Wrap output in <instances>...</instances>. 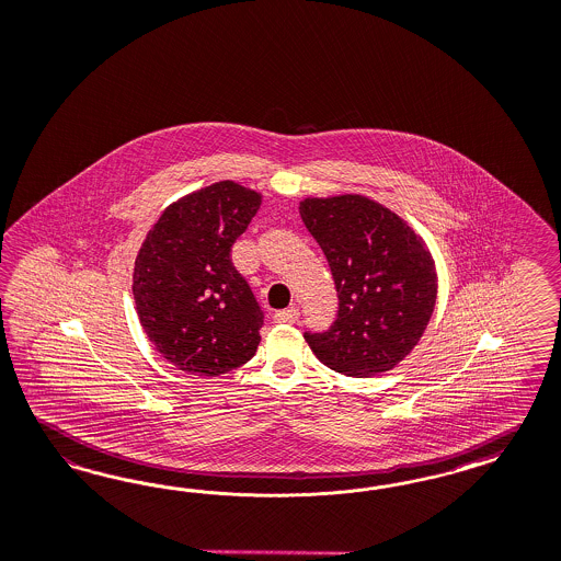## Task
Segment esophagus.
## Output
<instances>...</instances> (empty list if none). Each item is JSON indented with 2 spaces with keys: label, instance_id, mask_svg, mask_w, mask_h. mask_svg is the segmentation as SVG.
I'll use <instances>...</instances> for the list:
<instances>
[{
  "label": "esophagus",
  "instance_id": "34e87169",
  "mask_svg": "<svg viewBox=\"0 0 561 561\" xmlns=\"http://www.w3.org/2000/svg\"><path fill=\"white\" fill-rule=\"evenodd\" d=\"M298 317H300V310L286 309L277 310L273 319H275V323H296V321H298Z\"/></svg>",
  "mask_w": 561,
  "mask_h": 561
}]
</instances>
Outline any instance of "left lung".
Returning <instances> with one entry per match:
<instances>
[{
  "label": "left lung",
  "instance_id": "left-lung-1",
  "mask_svg": "<svg viewBox=\"0 0 561 561\" xmlns=\"http://www.w3.org/2000/svg\"><path fill=\"white\" fill-rule=\"evenodd\" d=\"M328 256L340 298L323 333H305L325 367L373 377L400 365L423 337L437 300L435 261L407 221L363 194L300 201Z\"/></svg>",
  "mask_w": 561,
  "mask_h": 561
}]
</instances>
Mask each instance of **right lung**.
Listing matches in <instances>:
<instances>
[{"mask_svg": "<svg viewBox=\"0 0 561 561\" xmlns=\"http://www.w3.org/2000/svg\"><path fill=\"white\" fill-rule=\"evenodd\" d=\"M261 194L232 180L172 203L136 254V312L154 350L174 367L217 377L249 363L263 310L232 263L233 242Z\"/></svg>", "mask_w": 561, "mask_h": 561, "instance_id": "obj_1", "label": "right lung"}]
</instances>
